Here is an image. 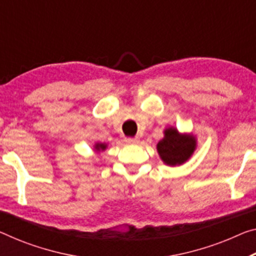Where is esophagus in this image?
<instances>
[{"instance_id":"esophagus-1","label":"esophagus","mask_w":256,"mask_h":256,"mask_svg":"<svg viewBox=\"0 0 256 256\" xmlns=\"http://www.w3.org/2000/svg\"><path fill=\"white\" fill-rule=\"evenodd\" d=\"M126 143H128V144H138L140 143V138H138V137H128V138H126Z\"/></svg>"}]
</instances>
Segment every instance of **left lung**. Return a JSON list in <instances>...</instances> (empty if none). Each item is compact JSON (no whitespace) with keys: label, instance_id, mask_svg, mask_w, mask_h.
<instances>
[{"label":"left lung","instance_id":"8db88e82","mask_svg":"<svg viewBox=\"0 0 256 256\" xmlns=\"http://www.w3.org/2000/svg\"><path fill=\"white\" fill-rule=\"evenodd\" d=\"M194 137L180 135L175 128L166 129L164 140H161L156 145L161 159L169 166H176L186 162L194 153Z\"/></svg>","mask_w":256,"mask_h":256}]
</instances>
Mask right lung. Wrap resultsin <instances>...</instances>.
<instances>
[{
    "label": "right lung",
    "mask_w": 256,
    "mask_h": 256,
    "mask_svg": "<svg viewBox=\"0 0 256 256\" xmlns=\"http://www.w3.org/2000/svg\"><path fill=\"white\" fill-rule=\"evenodd\" d=\"M96 148H97L98 151H100V150H105L106 145L105 144H96Z\"/></svg>",
    "instance_id": "1"
}]
</instances>
